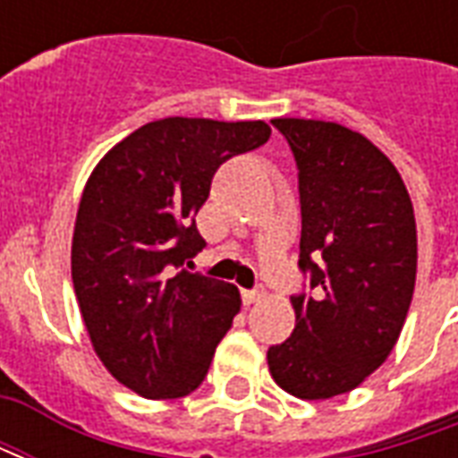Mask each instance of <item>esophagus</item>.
Returning a JSON list of instances; mask_svg holds the SVG:
<instances>
[{
  "label": "esophagus",
  "instance_id": "obj_1",
  "mask_svg": "<svg viewBox=\"0 0 458 458\" xmlns=\"http://www.w3.org/2000/svg\"><path fill=\"white\" fill-rule=\"evenodd\" d=\"M259 299H265V289L262 287L245 289V292H242V301H245V307L255 304V301H259Z\"/></svg>",
  "mask_w": 458,
  "mask_h": 458
}]
</instances>
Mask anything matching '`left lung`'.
Returning a JSON list of instances; mask_svg holds the SVG:
<instances>
[{"mask_svg": "<svg viewBox=\"0 0 458 458\" xmlns=\"http://www.w3.org/2000/svg\"><path fill=\"white\" fill-rule=\"evenodd\" d=\"M299 169L297 324L267 351L275 383L301 400L351 393L400 338L417 277V225L393 161L336 122L272 120Z\"/></svg>", "mask_w": 458, "mask_h": 458, "instance_id": "left-lung-1", "label": "left lung"}]
</instances>
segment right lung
<instances>
[{
    "instance_id": "obj_1",
    "label": "right lung",
    "mask_w": 458,
    "mask_h": 458,
    "mask_svg": "<svg viewBox=\"0 0 458 458\" xmlns=\"http://www.w3.org/2000/svg\"><path fill=\"white\" fill-rule=\"evenodd\" d=\"M269 134L262 120L147 122L85 183L71 248L75 297L98 358L141 397L193 393L233 327L238 287L181 265L206 248L196 213L213 174Z\"/></svg>"
}]
</instances>
